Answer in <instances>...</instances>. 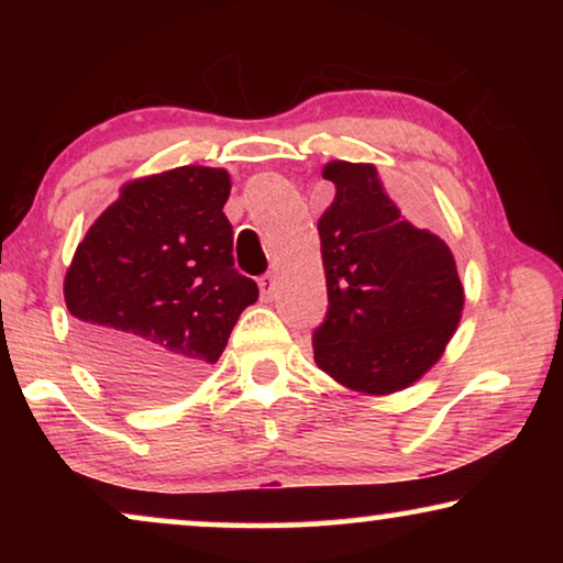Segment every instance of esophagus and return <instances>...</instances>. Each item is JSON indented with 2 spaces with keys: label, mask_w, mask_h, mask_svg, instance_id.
<instances>
[{
  "label": "esophagus",
  "mask_w": 563,
  "mask_h": 563,
  "mask_svg": "<svg viewBox=\"0 0 563 563\" xmlns=\"http://www.w3.org/2000/svg\"><path fill=\"white\" fill-rule=\"evenodd\" d=\"M258 287H261V295L268 299V297L274 295V289H276V276L274 274H264L258 279Z\"/></svg>",
  "instance_id": "34e87169"
}]
</instances>
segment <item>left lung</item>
I'll list each match as a JSON object with an SVG mask.
<instances>
[{"mask_svg":"<svg viewBox=\"0 0 563 563\" xmlns=\"http://www.w3.org/2000/svg\"><path fill=\"white\" fill-rule=\"evenodd\" d=\"M333 205L318 220L328 312L312 333L314 364L364 395L418 382L456 333L464 310L456 261L415 228L372 164L330 161Z\"/></svg>","mask_w":563,"mask_h":563,"instance_id":"1","label":"left lung"}]
</instances>
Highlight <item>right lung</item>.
Listing matches in <instances>:
<instances>
[{
  "mask_svg": "<svg viewBox=\"0 0 563 563\" xmlns=\"http://www.w3.org/2000/svg\"><path fill=\"white\" fill-rule=\"evenodd\" d=\"M225 168L179 166L128 181L87 230L64 297L89 364L141 399L202 379L258 299L233 264Z\"/></svg>",
  "mask_w": 563,
  "mask_h": 563,
  "instance_id": "right-lung-1",
  "label": "right lung"
}]
</instances>
